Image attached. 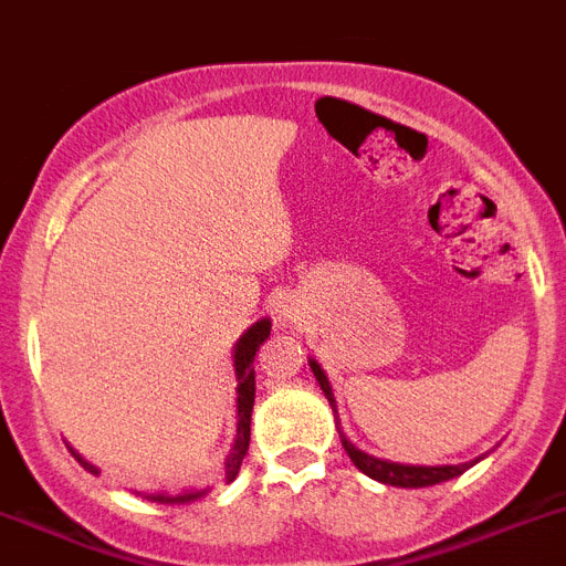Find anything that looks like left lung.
Instances as JSON below:
<instances>
[{"instance_id":"8db88e82","label":"left lung","mask_w":566,"mask_h":566,"mask_svg":"<svg viewBox=\"0 0 566 566\" xmlns=\"http://www.w3.org/2000/svg\"><path fill=\"white\" fill-rule=\"evenodd\" d=\"M311 368H313V377L319 382V388L325 391L327 402L334 408L336 415V400H334V391H331V382H327L325 371H322V365L316 359H311ZM336 429H339V417H336ZM342 446H345V452L348 458L354 460V467L359 472H365L368 478L379 483H388V486H402V489H420V486H434V483H443V481H452L458 474L467 472L469 467H474L478 460H469V463H458V467H406V463H391V460H379L374 454H365L359 452L354 443H350L348 437L342 434Z\"/></svg>"}]
</instances>
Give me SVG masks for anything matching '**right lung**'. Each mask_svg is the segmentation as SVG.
Here are the masks:
<instances>
[{
	"mask_svg": "<svg viewBox=\"0 0 566 566\" xmlns=\"http://www.w3.org/2000/svg\"><path fill=\"white\" fill-rule=\"evenodd\" d=\"M268 336H270V319H259L244 336H241L239 345H235V356H232V363H235V379H239V388H235V394H239V400H235L239 402V422H235V440H232V449L224 460V469H221L227 483L235 481V474H239L241 469V460H244L247 449H250V415H253V402H255L253 359H255V350L261 348V342L268 339ZM71 454L77 458V463L85 469V472L97 474V467H92V463L80 458L77 452H71ZM203 492H207V489H203ZM203 492H184V495H149V497L158 503H189L195 501V497H201Z\"/></svg>",
	"mask_w": 566,
	"mask_h": 566,
	"instance_id": "add662e5",
	"label": "right lung"
}]
</instances>
